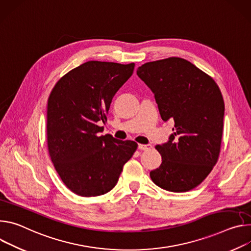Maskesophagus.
Returning a JSON list of instances; mask_svg holds the SVG:
<instances>
[{
	"instance_id": "obj_1",
	"label": "esophagus",
	"mask_w": 251,
	"mask_h": 251,
	"mask_svg": "<svg viewBox=\"0 0 251 251\" xmlns=\"http://www.w3.org/2000/svg\"><path fill=\"white\" fill-rule=\"evenodd\" d=\"M137 148L140 151H147V150H150L151 148V145H142V144H140L137 146Z\"/></svg>"
}]
</instances>
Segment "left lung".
<instances>
[{
    "instance_id": "left-lung-1",
    "label": "left lung",
    "mask_w": 251,
    "mask_h": 251,
    "mask_svg": "<svg viewBox=\"0 0 251 251\" xmlns=\"http://www.w3.org/2000/svg\"><path fill=\"white\" fill-rule=\"evenodd\" d=\"M136 74L154 94L162 121L175 122L169 142L155 147L162 161L151 178L169 191L193 189L218 159L225 116L221 92L211 76L181 58L146 63Z\"/></svg>"
}]
</instances>
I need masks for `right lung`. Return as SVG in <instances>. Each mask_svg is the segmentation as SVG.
<instances>
[{
	"label": "right lung",
	"mask_w": 251,
	"mask_h": 251,
	"mask_svg": "<svg viewBox=\"0 0 251 251\" xmlns=\"http://www.w3.org/2000/svg\"><path fill=\"white\" fill-rule=\"evenodd\" d=\"M134 64L90 61L70 71L53 87L47 110L48 150L66 186L80 197L113 189L136 151L132 141L100 135L116 93Z\"/></svg>",
	"instance_id": "right-lung-1"
}]
</instances>
